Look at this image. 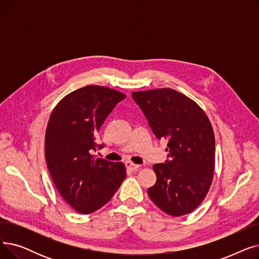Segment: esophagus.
<instances>
[{"instance_id": "34e87169", "label": "esophagus", "mask_w": 259, "mask_h": 259, "mask_svg": "<svg viewBox=\"0 0 259 259\" xmlns=\"http://www.w3.org/2000/svg\"><path fill=\"white\" fill-rule=\"evenodd\" d=\"M126 167H127L129 170H131V171H137L141 166H140V165L133 164L132 161H127V162H126Z\"/></svg>"}]
</instances>
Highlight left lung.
<instances>
[{
  "mask_svg": "<svg viewBox=\"0 0 259 259\" xmlns=\"http://www.w3.org/2000/svg\"><path fill=\"white\" fill-rule=\"evenodd\" d=\"M155 137L167 141L170 157L155 164L156 183L148 189L155 205L171 216L191 213L205 199L213 181L215 137L206 112L171 88L132 92Z\"/></svg>",
  "mask_w": 259,
  "mask_h": 259,
  "instance_id": "obj_1",
  "label": "left lung"
}]
</instances>
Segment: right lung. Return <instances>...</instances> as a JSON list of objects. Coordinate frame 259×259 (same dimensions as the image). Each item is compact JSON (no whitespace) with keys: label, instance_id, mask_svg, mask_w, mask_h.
Returning <instances> with one entry per match:
<instances>
[{"label":"right lung","instance_id":"add662e5","mask_svg":"<svg viewBox=\"0 0 259 259\" xmlns=\"http://www.w3.org/2000/svg\"><path fill=\"white\" fill-rule=\"evenodd\" d=\"M124 99L126 95L114 89L89 85L67 94L49 117L48 170L61 196L78 213L89 214L106 205L127 175L122 162L91 154L104 120Z\"/></svg>","mask_w":259,"mask_h":259}]
</instances>
